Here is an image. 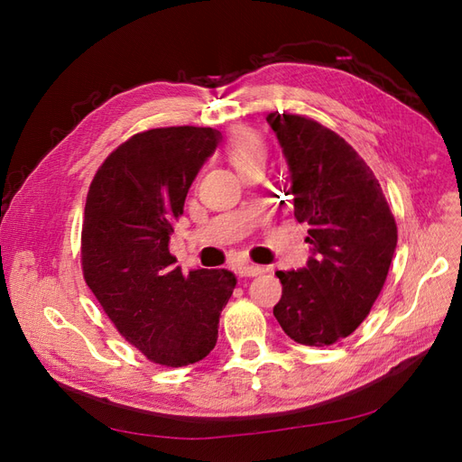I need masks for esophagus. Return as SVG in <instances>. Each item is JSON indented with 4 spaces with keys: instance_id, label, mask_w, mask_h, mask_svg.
<instances>
[{
    "instance_id": "34e87169",
    "label": "esophagus",
    "mask_w": 462,
    "mask_h": 462,
    "mask_svg": "<svg viewBox=\"0 0 462 462\" xmlns=\"http://www.w3.org/2000/svg\"><path fill=\"white\" fill-rule=\"evenodd\" d=\"M263 272H265V268H263V265H258V263H241L239 268H236V273H239L241 277H254V275H260Z\"/></svg>"
}]
</instances>
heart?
Masks as SVG:
<instances>
[{
    "mask_svg": "<svg viewBox=\"0 0 462 462\" xmlns=\"http://www.w3.org/2000/svg\"><path fill=\"white\" fill-rule=\"evenodd\" d=\"M227 156L236 170H245L250 163H262L265 158V146L260 134L248 127L235 129L227 143Z\"/></svg>",
    "mask_w": 462,
    "mask_h": 462,
    "instance_id": "b5f03b06",
    "label": "heart"
}]
</instances>
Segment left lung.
<instances>
[{"label": "left lung", "instance_id": "8db88e82", "mask_svg": "<svg viewBox=\"0 0 462 462\" xmlns=\"http://www.w3.org/2000/svg\"><path fill=\"white\" fill-rule=\"evenodd\" d=\"M289 165L295 217L309 223L306 268L277 272L273 316L292 341L326 346L351 335L380 295L397 246V226L366 162L314 119L270 114Z\"/></svg>", "mask_w": 462, "mask_h": 462}]
</instances>
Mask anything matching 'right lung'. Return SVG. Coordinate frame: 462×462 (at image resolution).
<instances>
[{"instance_id": "right-lung-1", "label": "right lung", "mask_w": 462, "mask_h": 462, "mask_svg": "<svg viewBox=\"0 0 462 462\" xmlns=\"http://www.w3.org/2000/svg\"><path fill=\"white\" fill-rule=\"evenodd\" d=\"M221 133L165 127L131 136L96 171L82 223V273L117 331L148 360L189 366L216 346L236 277L180 272L170 254L173 221Z\"/></svg>"}]
</instances>
